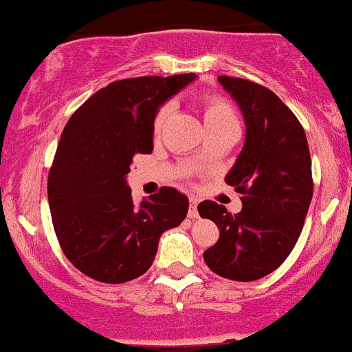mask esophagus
I'll list each match as a JSON object with an SVG mask.
<instances>
[{
	"label": "esophagus",
	"mask_w": 352,
	"mask_h": 352,
	"mask_svg": "<svg viewBox=\"0 0 352 352\" xmlns=\"http://www.w3.org/2000/svg\"><path fill=\"white\" fill-rule=\"evenodd\" d=\"M198 198L197 197H190V210H188V217L190 219H198Z\"/></svg>",
	"instance_id": "esophagus-1"
}]
</instances>
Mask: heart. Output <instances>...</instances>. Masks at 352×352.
Returning <instances> with one entry per match:
<instances>
[{"label": "heart", "mask_w": 352, "mask_h": 352, "mask_svg": "<svg viewBox=\"0 0 352 352\" xmlns=\"http://www.w3.org/2000/svg\"><path fill=\"white\" fill-rule=\"evenodd\" d=\"M201 113H204V123L205 128L215 126V124H226V123H238V118H236L234 109H232L231 104L228 100L221 99V97H210L204 102L201 107ZM171 114V106L166 104L161 109L157 111L154 120V131H161L162 124L166 123L168 116Z\"/></svg>", "instance_id": "obj_1"}]
</instances>
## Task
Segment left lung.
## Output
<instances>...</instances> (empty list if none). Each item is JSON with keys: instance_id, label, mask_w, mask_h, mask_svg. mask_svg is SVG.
Wrapping results in <instances>:
<instances>
[{"instance_id": "obj_1", "label": "left lung", "mask_w": 352, "mask_h": 352, "mask_svg": "<svg viewBox=\"0 0 352 352\" xmlns=\"http://www.w3.org/2000/svg\"><path fill=\"white\" fill-rule=\"evenodd\" d=\"M241 109L246 138L226 183L241 193V212L204 200L198 214L219 228L204 253L212 272L239 283L262 279L283 265L301 234L313 197L311 159L293 111L267 87L221 75Z\"/></svg>"}]
</instances>
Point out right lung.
I'll list each match as a JSON object with an SVG mask.
<instances>
[{
  "mask_svg": "<svg viewBox=\"0 0 352 352\" xmlns=\"http://www.w3.org/2000/svg\"><path fill=\"white\" fill-rule=\"evenodd\" d=\"M195 73L137 76L109 83L66 123L47 177L59 246L82 274L121 284L151 269L159 238L188 214L186 195L162 186L133 204L126 175L137 154L154 148L159 107Z\"/></svg>",
  "mask_w": 352,
  "mask_h": 352,
  "instance_id": "add662e5",
  "label": "right lung"
}]
</instances>
